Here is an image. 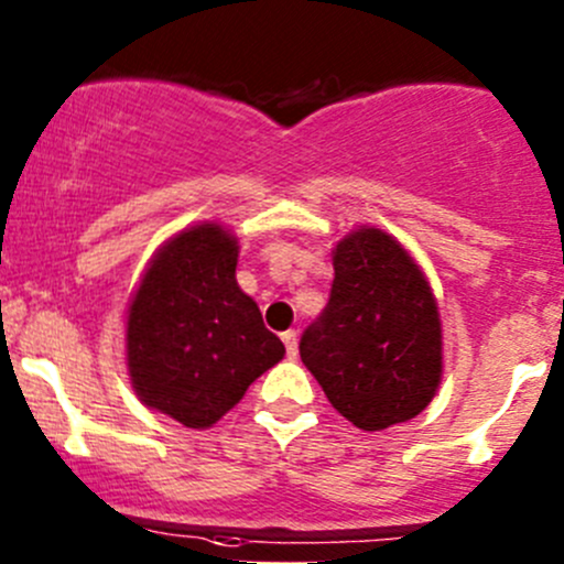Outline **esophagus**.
<instances>
[{
    "label": "esophagus",
    "mask_w": 564,
    "mask_h": 564,
    "mask_svg": "<svg viewBox=\"0 0 564 564\" xmlns=\"http://www.w3.org/2000/svg\"><path fill=\"white\" fill-rule=\"evenodd\" d=\"M281 338H283V346H286V355L297 357V333H294V329H286Z\"/></svg>",
    "instance_id": "esophagus-1"
}]
</instances>
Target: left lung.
Masks as SVG:
<instances>
[{"label": "left lung", "mask_w": 564, "mask_h": 564, "mask_svg": "<svg viewBox=\"0 0 564 564\" xmlns=\"http://www.w3.org/2000/svg\"><path fill=\"white\" fill-rule=\"evenodd\" d=\"M333 267L327 305L300 338L305 368L357 429L412 420L442 377V327L429 281L379 229L344 237Z\"/></svg>", "instance_id": "8db88e82"}]
</instances>
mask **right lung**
<instances>
[{
  "mask_svg": "<svg viewBox=\"0 0 564 564\" xmlns=\"http://www.w3.org/2000/svg\"><path fill=\"white\" fill-rule=\"evenodd\" d=\"M237 242L204 224L176 235L147 270L128 316V368L147 406L207 429L286 349L237 286Z\"/></svg>",
  "mask_w": 564,
  "mask_h": 564,
  "instance_id": "1",
  "label": "right lung"
}]
</instances>
